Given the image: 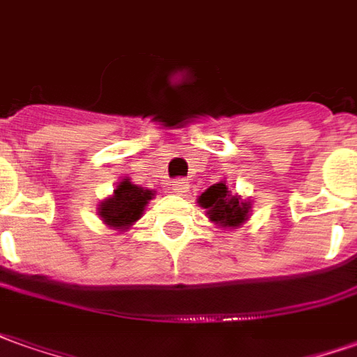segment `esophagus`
<instances>
[{
  "mask_svg": "<svg viewBox=\"0 0 357 357\" xmlns=\"http://www.w3.org/2000/svg\"><path fill=\"white\" fill-rule=\"evenodd\" d=\"M169 188H171L174 194H184L188 192L190 184H188V181H184V178H176V181H171V183H169Z\"/></svg>",
  "mask_w": 357,
  "mask_h": 357,
  "instance_id": "34e87169",
  "label": "esophagus"
}]
</instances>
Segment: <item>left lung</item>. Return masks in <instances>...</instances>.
<instances>
[{
  "label": "left lung",
  "mask_w": 357,
  "mask_h": 357,
  "mask_svg": "<svg viewBox=\"0 0 357 357\" xmlns=\"http://www.w3.org/2000/svg\"><path fill=\"white\" fill-rule=\"evenodd\" d=\"M198 204L210 215V220L220 227L235 229L249 220L250 202L241 200V196L231 192L223 181L211 184L208 190H204L202 196L198 198Z\"/></svg>",
  "instance_id": "8db88e82"
}]
</instances>
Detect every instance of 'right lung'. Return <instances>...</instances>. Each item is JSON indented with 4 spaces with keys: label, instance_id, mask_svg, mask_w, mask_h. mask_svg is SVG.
Wrapping results in <instances>:
<instances>
[{
    "label": "right lung",
    "instance_id": "obj_1",
    "mask_svg": "<svg viewBox=\"0 0 357 357\" xmlns=\"http://www.w3.org/2000/svg\"><path fill=\"white\" fill-rule=\"evenodd\" d=\"M153 196V190L132 184L130 178H122L112 196L99 204V215L108 227L126 231L142 218L147 202Z\"/></svg>",
    "mask_w": 357,
    "mask_h": 357
}]
</instances>
